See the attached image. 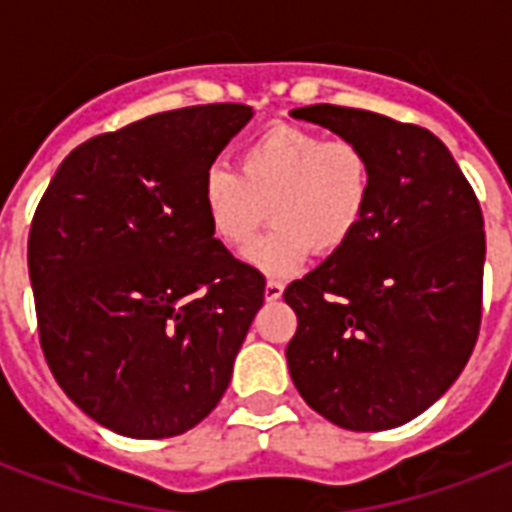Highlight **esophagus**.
Masks as SVG:
<instances>
[{"label": "esophagus", "mask_w": 512, "mask_h": 512, "mask_svg": "<svg viewBox=\"0 0 512 512\" xmlns=\"http://www.w3.org/2000/svg\"><path fill=\"white\" fill-rule=\"evenodd\" d=\"M284 295V284H281V281H268V284H265V300H279V297Z\"/></svg>", "instance_id": "1"}]
</instances>
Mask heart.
<instances>
[{
	"label": "heart",
	"instance_id": "1",
	"mask_svg": "<svg viewBox=\"0 0 512 512\" xmlns=\"http://www.w3.org/2000/svg\"><path fill=\"white\" fill-rule=\"evenodd\" d=\"M201 201L215 236L231 249L247 247L271 209L276 228L244 257L268 276H289L313 249L329 257L353 241L372 201V162L356 143L279 124L249 140L239 172L212 164Z\"/></svg>",
	"mask_w": 512,
	"mask_h": 512
}]
</instances>
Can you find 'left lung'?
Returning a JSON list of instances; mask_svg holds the SVG:
<instances>
[{"mask_svg":"<svg viewBox=\"0 0 512 512\" xmlns=\"http://www.w3.org/2000/svg\"><path fill=\"white\" fill-rule=\"evenodd\" d=\"M289 116L372 162V201L353 241L284 289L297 313L289 374L305 404L340 428H398L436 404L473 353L484 215L433 132L327 103Z\"/></svg>","mask_w":512,"mask_h":512,"instance_id":"obj_1","label":"left lung"}]
</instances>
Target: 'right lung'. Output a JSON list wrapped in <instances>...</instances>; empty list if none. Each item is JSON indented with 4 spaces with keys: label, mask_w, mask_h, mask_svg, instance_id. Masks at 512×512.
Masks as SVG:
<instances>
[{
    "label": "right lung",
    "mask_w": 512,
    "mask_h": 512,
    "mask_svg": "<svg viewBox=\"0 0 512 512\" xmlns=\"http://www.w3.org/2000/svg\"><path fill=\"white\" fill-rule=\"evenodd\" d=\"M252 116L212 103L98 135L36 207L28 276L44 358L119 436H180L231 382L265 279L215 239L201 180Z\"/></svg>",
    "instance_id": "obj_1"
}]
</instances>
